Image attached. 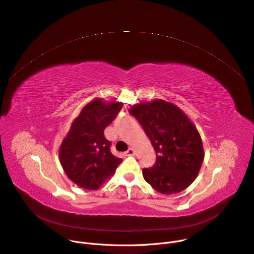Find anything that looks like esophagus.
I'll use <instances>...</instances> for the list:
<instances>
[{
	"mask_svg": "<svg viewBox=\"0 0 254 254\" xmlns=\"http://www.w3.org/2000/svg\"><path fill=\"white\" fill-rule=\"evenodd\" d=\"M134 155V150L129 148L127 152H126V156H133Z\"/></svg>",
	"mask_w": 254,
	"mask_h": 254,
	"instance_id": "1",
	"label": "esophagus"
}]
</instances>
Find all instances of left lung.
Masks as SVG:
<instances>
[{
  "mask_svg": "<svg viewBox=\"0 0 254 254\" xmlns=\"http://www.w3.org/2000/svg\"><path fill=\"white\" fill-rule=\"evenodd\" d=\"M129 113L143 127L157 155L155 165L143 169L145 180L162 194L189 188L199 172L204 152L200 134L188 115L162 99L134 104Z\"/></svg>",
  "mask_w": 254,
  "mask_h": 254,
  "instance_id": "obj_1",
  "label": "left lung"
}]
</instances>
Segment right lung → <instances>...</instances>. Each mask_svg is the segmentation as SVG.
Returning a JSON list of instances; mask_svg holds the SVG:
<instances>
[{"instance_id": "add662e5", "label": "right lung", "mask_w": 254, "mask_h": 254, "mask_svg": "<svg viewBox=\"0 0 254 254\" xmlns=\"http://www.w3.org/2000/svg\"><path fill=\"white\" fill-rule=\"evenodd\" d=\"M123 107V102L95 98L73 121L59 150L61 165L78 187L96 190L110 178L123 159L110 152L104 129Z\"/></svg>"}]
</instances>
